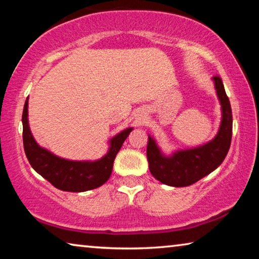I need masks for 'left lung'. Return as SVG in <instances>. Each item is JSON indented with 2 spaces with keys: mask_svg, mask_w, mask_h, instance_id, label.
<instances>
[{
  "mask_svg": "<svg viewBox=\"0 0 259 259\" xmlns=\"http://www.w3.org/2000/svg\"><path fill=\"white\" fill-rule=\"evenodd\" d=\"M221 104L222 119L216 136L203 145L176 150L165 154L153 136L148 135L147 160L153 177L174 187L190 186L216 170L224 161L231 146L232 109L221 77L212 78Z\"/></svg>",
  "mask_w": 259,
  "mask_h": 259,
  "instance_id": "8db88e82",
  "label": "left lung"
}]
</instances>
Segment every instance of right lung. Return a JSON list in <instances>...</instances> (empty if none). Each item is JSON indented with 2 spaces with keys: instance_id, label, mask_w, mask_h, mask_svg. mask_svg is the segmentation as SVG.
I'll return each instance as SVG.
<instances>
[{
  "instance_id": "obj_1",
  "label": "right lung",
  "mask_w": 259,
  "mask_h": 259,
  "mask_svg": "<svg viewBox=\"0 0 259 259\" xmlns=\"http://www.w3.org/2000/svg\"><path fill=\"white\" fill-rule=\"evenodd\" d=\"M24 150L32 168L56 188L66 192L95 190L111 177L114 159L128 138L133 126H129L108 139V150L97 160H68L54 154L40 146L35 140L28 122V98L23 112Z\"/></svg>"
}]
</instances>
